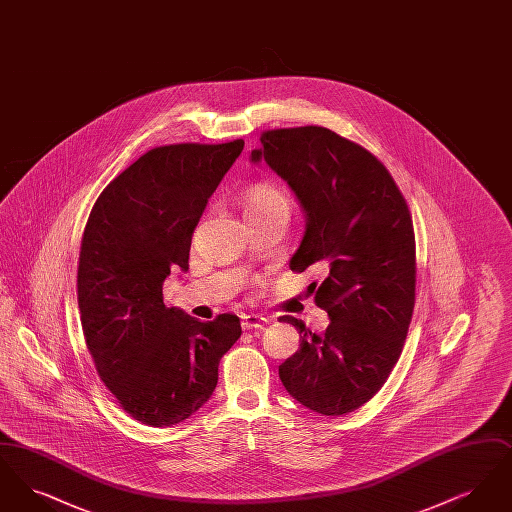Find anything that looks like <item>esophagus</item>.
<instances>
[{
  "instance_id": "esophagus-1",
  "label": "esophagus",
  "mask_w": 512,
  "mask_h": 512,
  "mask_svg": "<svg viewBox=\"0 0 512 512\" xmlns=\"http://www.w3.org/2000/svg\"><path fill=\"white\" fill-rule=\"evenodd\" d=\"M268 324V318L263 315H244L242 317V328L244 330H253V328H265Z\"/></svg>"
}]
</instances>
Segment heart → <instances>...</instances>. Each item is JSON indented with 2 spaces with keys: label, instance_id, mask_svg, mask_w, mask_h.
I'll use <instances>...</instances> for the list:
<instances>
[{
  "label": "heart",
  "instance_id": "obj_1",
  "mask_svg": "<svg viewBox=\"0 0 512 512\" xmlns=\"http://www.w3.org/2000/svg\"><path fill=\"white\" fill-rule=\"evenodd\" d=\"M245 215H259L272 209H286L290 211V199L280 188L274 184H257L247 190L245 194Z\"/></svg>",
  "mask_w": 512,
  "mask_h": 512
}]
</instances>
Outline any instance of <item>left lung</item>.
Here are the masks:
<instances>
[{
	"label": "left lung",
	"mask_w": 512,
	"mask_h": 512,
	"mask_svg": "<svg viewBox=\"0 0 512 512\" xmlns=\"http://www.w3.org/2000/svg\"><path fill=\"white\" fill-rule=\"evenodd\" d=\"M251 161L288 182L305 211V234L290 268L315 267V303L330 318L315 334L282 317L299 351L280 368L284 388L326 416L351 413L376 395L397 363L414 309L416 247L407 201L365 147L322 126L261 134Z\"/></svg>",
	"instance_id": "1"
}]
</instances>
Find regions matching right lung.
<instances>
[{
  "instance_id": "right-lung-1",
  "label": "right lung",
  "mask_w": 512,
  "mask_h": 512,
  "mask_svg": "<svg viewBox=\"0 0 512 512\" xmlns=\"http://www.w3.org/2000/svg\"><path fill=\"white\" fill-rule=\"evenodd\" d=\"M242 149L155 147L99 194L86 222L76 284L86 345L107 390L146 426L201 409L242 336L236 315L201 322L163 303L165 278L188 270L195 226Z\"/></svg>"
}]
</instances>
